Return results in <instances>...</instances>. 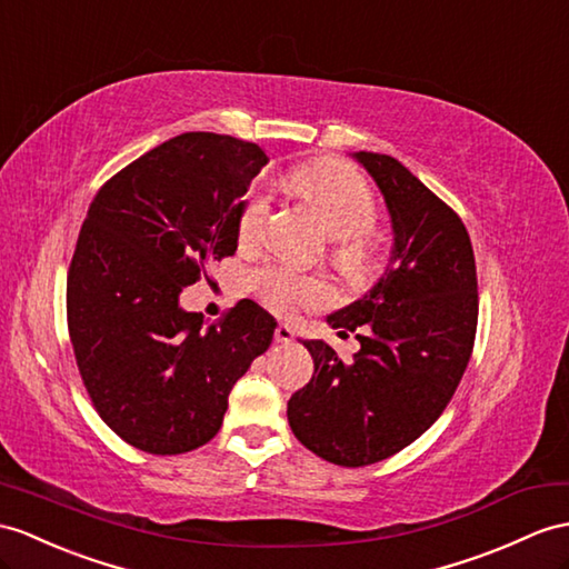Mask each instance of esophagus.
I'll use <instances>...</instances> for the list:
<instances>
[{
	"instance_id": "esophagus-1",
	"label": "esophagus",
	"mask_w": 569,
	"mask_h": 569,
	"mask_svg": "<svg viewBox=\"0 0 569 569\" xmlns=\"http://www.w3.org/2000/svg\"><path fill=\"white\" fill-rule=\"evenodd\" d=\"M295 340V330H292V326H287V323H280L274 328V342H280V345H289Z\"/></svg>"
}]
</instances>
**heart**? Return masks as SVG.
<instances>
[{"mask_svg":"<svg viewBox=\"0 0 569 569\" xmlns=\"http://www.w3.org/2000/svg\"><path fill=\"white\" fill-rule=\"evenodd\" d=\"M289 180L303 198L318 207L332 237L340 239V258L355 260L362 251V237L377 224V202H373L367 180L350 166L328 159L297 166L289 173ZM268 217V190L256 188L241 207L239 241L246 246L258 243L266 233ZM246 282L258 299L277 313H295L301 307H321L330 299V289L323 280L280 266V262H262L248 272Z\"/></svg>","mask_w":569,"mask_h":569,"instance_id":"1","label":"heart"}]
</instances>
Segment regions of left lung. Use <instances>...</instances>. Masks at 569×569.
I'll use <instances>...</instances> for the list:
<instances>
[{"label":"left lung","mask_w":569,"mask_h":569,"mask_svg":"<svg viewBox=\"0 0 569 569\" xmlns=\"http://www.w3.org/2000/svg\"><path fill=\"white\" fill-rule=\"evenodd\" d=\"M391 212L393 248L369 292L328 316L359 352L345 362L303 340L313 377L287 403L295 437L338 466H369L412 445L459 386L478 328L476 256L461 217L393 157L357 151Z\"/></svg>","instance_id":"1"}]
</instances>
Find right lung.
<instances>
[{
	"instance_id": "add662e5",
	"label": "right lung",
	"mask_w": 569,
	"mask_h": 569,
	"mask_svg": "<svg viewBox=\"0 0 569 569\" xmlns=\"http://www.w3.org/2000/svg\"><path fill=\"white\" fill-rule=\"evenodd\" d=\"M268 163L253 142L183 132L108 178L67 272V328L101 420L130 447L173 456L207 445L229 393L272 342L274 318L243 299L202 328L180 292L237 253L239 214Z\"/></svg>"
}]
</instances>
